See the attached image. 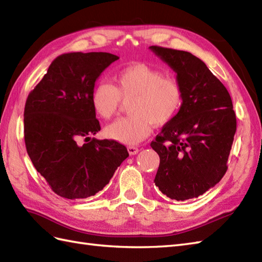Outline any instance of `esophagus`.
<instances>
[{
	"label": "esophagus",
	"instance_id": "esophagus-1",
	"mask_svg": "<svg viewBox=\"0 0 262 262\" xmlns=\"http://www.w3.org/2000/svg\"><path fill=\"white\" fill-rule=\"evenodd\" d=\"M127 150H128L129 155H136L139 151V149L137 147H135V146H129V147L127 148Z\"/></svg>",
	"mask_w": 262,
	"mask_h": 262
}]
</instances>
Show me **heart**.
I'll return each mask as SVG.
<instances>
[{
  "mask_svg": "<svg viewBox=\"0 0 262 262\" xmlns=\"http://www.w3.org/2000/svg\"><path fill=\"white\" fill-rule=\"evenodd\" d=\"M129 117L118 119L105 129L107 137L125 145H137L151 132V125L169 123L184 101V91L176 78L149 64L136 62L115 77V86L100 82L91 94L97 116L112 119L123 101H129Z\"/></svg>",
  "mask_w": 262,
  "mask_h": 262,
  "instance_id": "1",
  "label": "heart"
}]
</instances>
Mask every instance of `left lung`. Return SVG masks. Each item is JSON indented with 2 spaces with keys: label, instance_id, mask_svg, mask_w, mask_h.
<instances>
[{
  "label": "left lung",
  "instance_id": "left-lung-1",
  "mask_svg": "<svg viewBox=\"0 0 262 262\" xmlns=\"http://www.w3.org/2000/svg\"><path fill=\"white\" fill-rule=\"evenodd\" d=\"M176 72L184 91L179 114L150 143L160 156L154 183L172 200L198 198L221 181L236 130L232 100L223 83L192 53L151 46Z\"/></svg>",
  "mask_w": 262,
  "mask_h": 262
}]
</instances>
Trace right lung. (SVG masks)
I'll return each mask as SVG.
<instances>
[{
	"mask_svg": "<svg viewBox=\"0 0 262 262\" xmlns=\"http://www.w3.org/2000/svg\"><path fill=\"white\" fill-rule=\"evenodd\" d=\"M118 59L108 52L63 53L28 96L27 151L59 196L81 200L95 195L128 157L118 142L91 138L100 130L91 94L101 72ZM81 138L88 143L79 144Z\"/></svg>",
	"mask_w": 262,
	"mask_h": 262,
	"instance_id": "add662e5",
	"label": "right lung"
}]
</instances>
